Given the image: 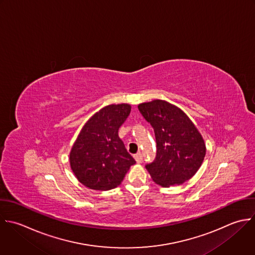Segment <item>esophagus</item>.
I'll list each match as a JSON object with an SVG mask.
<instances>
[{
  "instance_id": "esophagus-1",
  "label": "esophagus",
  "mask_w": 255,
  "mask_h": 255,
  "mask_svg": "<svg viewBox=\"0 0 255 255\" xmlns=\"http://www.w3.org/2000/svg\"><path fill=\"white\" fill-rule=\"evenodd\" d=\"M134 158H135V160H136V162H137L138 164H140V163H142V162H143V156H142V154H141V153L136 154V155L134 156Z\"/></svg>"
}]
</instances>
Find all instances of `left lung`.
<instances>
[{
    "label": "left lung",
    "mask_w": 255,
    "mask_h": 255,
    "mask_svg": "<svg viewBox=\"0 0 255 255\" xmlns=\"http://www.w3.org/2000/svg\"><path fill=\"white\" fill-rule=\"evenodd\" d=\"M154 129L157 155L146 166L152 180L165 188L182 185L202 166L206 144L188 115L168 101L156 99L138 105Z\"/></svg>",
    "instance_id": "1"
}]
</instances>
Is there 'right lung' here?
Here are the masks:
<instances>
[{
    "instance_id": "add662e5",
    "label": "right lung",
    "mask_w": 255,
    "mask_h": 255,
    "mask_svg": "<svg viewBox=\"0 0 255 255\" xmlns=\"http://www.w3.org/2000/svg\"><path fill=\"white\" fill-rule=\"evenodd\" d=\"M131 112L128 103L110 104L92 115L69 153L70 168L86 188L109 191L118 187L136 162L118 136Z\"/></svg>"
}]
</instances>
